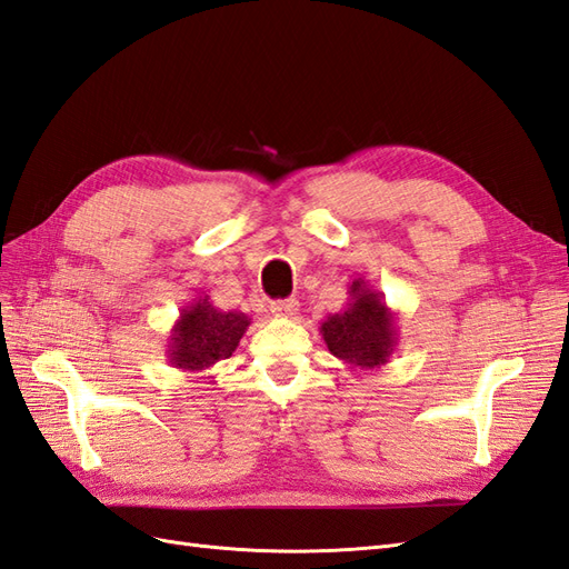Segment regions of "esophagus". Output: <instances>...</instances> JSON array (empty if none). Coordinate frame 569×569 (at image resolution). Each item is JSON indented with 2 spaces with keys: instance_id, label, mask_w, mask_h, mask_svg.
<instances>
[{
  "instance_id": "obj_1",
  "label": "esophagus",
  "mask_w": 569,
  "mask_h": 569,
  "mask_svg": "<svg viewBox=\"0 0 569 569\" xmlns=\"http://www.w3.org/2000/svg\"><path fill=\"white\" fill-rule=\"evenodd\" d=\"M270 311L278 316V318H291L297 316L299 311V301L297 299H284V301H272L270 303Z\"/></svg>"
}]
</instances>
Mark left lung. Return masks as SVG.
I'll return each instance as SVG.
<instances>
[{"label":"left lung","instance_id":"1","mask_svg":"<svg viewBox=\"0 0 569 569\" xmlns=\"http://www.w3.org/2000/svg\"><path fill=\"white\" fill-rule=\"evenodd\" d=\"M349 297L341 313L327 316L320 335L327 349L351 370H377L389 363L399 343L396 313L387 306L382 291L372 289L363 278L349 284Z\"/></svg>","mask_w":569,"mask_h":569}]
</instances>
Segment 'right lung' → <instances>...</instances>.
Returning a JSON list of instances; mask_svg holds the SVG:
<instances>
[{"instance_id": "obj_1", "label": "right lung", "mask_w": 569, "mask_h": 569, "mask_svg": "<svg viewBox=\"0 0 569 569\" xmlns=\"http://www.w3.org/2000/svg\"><path fill=\"white\" fill-rule=\"evenodd\" d=\"M251 318L242 311H220L209 297H197L184 306L168 337V363L201 375L232 356L239 339L249 330Z\"/></svg>"}]
</instances>
